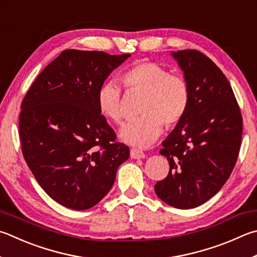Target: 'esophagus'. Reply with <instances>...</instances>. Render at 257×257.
<instances>
[{
    "instance_id": "esophagus-1",
    "label": "esophagus",
    "mask_w": 257,
    "mask_h": 257,
    "mask_svg": "<svg viewBox=\"0 0 257 257\" xmlns=\"http://www.w3.org/2000/svg\"><path fill=\"white\" fill-rule=\"evenodd\" d=\"M145 154L142 152V151H138V149H135V148H132L130 149V157L134 158V160H139V158H144Z\"/></svg>"
}]
</instances>
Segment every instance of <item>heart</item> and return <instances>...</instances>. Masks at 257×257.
I'll return each mask as SVG.
<instances>
[{
  "mask_svg": "<svg viewBox=\"0 0 257 257\" xmlns=\"http://www.w3.org/2000/svg\"><path fill=\"white\" fill-rule=\"evenodd\" d=\"M121 82L127 91L144 93L139 118L125 123L120 132L124 143L135 147H147L160 137L163 125L174 127L183 119L190 103V87L184 77L170 74L154 62H139L125 68ZM97 106L110 122L120 124L124 111L122 91L115 82L102 84L97 91Z\"/></svg>",
  "mask_w": 257,
  "mask_h": 257,
  "instance_id": "obj_1",
  "label": "heart"
}]
</instances>
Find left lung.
Wrapping results in <instances>:
<instances>
[{
    "label": "left lung",
    "mask_w": 257,
    "mask_h": 257,
    "mask_svg": "<svg viewBox=\"0 0 257 257\" xmlns=\"http://www.w3.org/2000/svg\"><path fill=\"white\" fill-rule=\"evenodd\" d=\"M190 87L188 111L162 143L170 164L155 184L157 197L171 207L201 206L226 183L239 154L242 116L225 74L195 49L172 53Z\"/></svg>",
    "instance_id": "left-lung-1"
}]
</instances>
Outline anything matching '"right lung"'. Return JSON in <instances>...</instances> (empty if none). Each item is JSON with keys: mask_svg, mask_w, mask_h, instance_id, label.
<instances>
[{"mask_svg": "<svg viewBox=\"0 0 257 257\" xmlns=\"http://www.w3.org/2000/svg\"><path fill=\"white\" fill-rule=\"evenodd\" d=\"M129 54L66 49L46 66L21 103L23 157L37 182L62 206L90 209L112 188L129 147L97 106V91Z\"/></svg>", "mask_w": 257, "mask_h": 257, "instance_id": "add662e5", "label": "right lung"}]
</instances>
